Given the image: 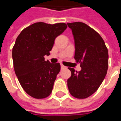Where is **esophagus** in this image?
Wrapping results in <instances>:
<instances>
[{"mask_svg": "<svg viewBox=\"0 0 121 121\" xmlns=\"http://www.w3.org/2000/svg\"><path fill=\"white\" fill-rule=\"evenodd\" d=\"M61 69H63V68H65V67L64 65H63L62 64H61Z\"/></svg>", "mask_w": 121, "mask_h": 121, "instance_id": "esophagus-1", "label": "esophagus"}]
</instances>
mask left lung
I'll list each match as a JSON object with an SVG mask.
<instances>
[{"label":"left lung","mask_w":121,"mask_h":121,"mask_svg":"<svg viewBox=\"0 0 121 121\" xmlns=\"http://www.w3.org/2000/svg\"><path fill=\"white\" fill-rule=\"evenodd\" d=\"M74 40V59L80 63L81 71L69 68L67 80L70 93L78 99H86L98 89L108 68V50L104 40L95 30L81 22L67 23Z\"/></svg>","instance_id":"left-lung-1"}]
</instances>
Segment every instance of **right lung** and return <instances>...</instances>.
Segmentation results:
<instances>
[{
    "label": "right lung",
    "instance_id": "1",
    "mask_svg": "<svg viewBox=\"0 0 121 121\" xmlns=\"http://www.w3.org/2000/svg\"><path fill=\"white\" fill-rule=\"evenodd\" d=\"M67 27L63 22H35L16 39L12 50L15 73L25 92L35 99L46 98L52 92L60 64L45 61L44 56L50 55L55 39Z\"/></svg>",
    "mask_w": 121,
    "mask_h": 121
}]
</instances>
